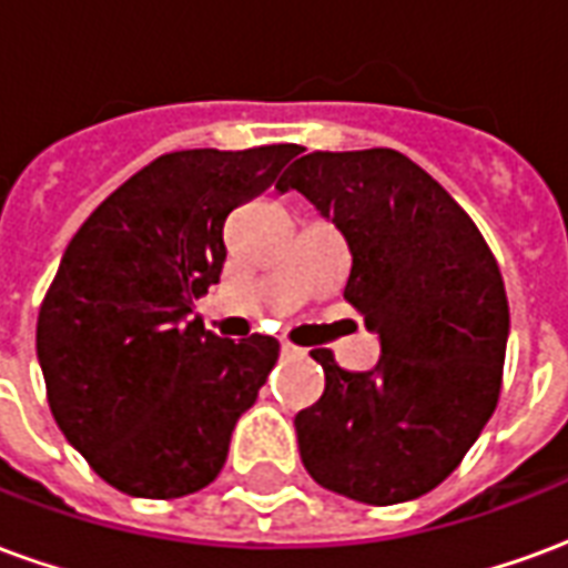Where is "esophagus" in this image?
Wrapping results in <instances>:
<instances>
[{"instance_id":"obj_1","label":"esophagus","mask_w":568,"mask_h":568,"mask_svg":"<svg viewBox=\"0 0 568 568\" xmlns=\"http://www.w3.org/2000/svg\"><path fill=\"white\" fill-rule=\"evenodd\" d=\"M280 353H283V356H301L304 349H297V346H292V344H283L280 346Z\"/></svg>"}]
</instances>
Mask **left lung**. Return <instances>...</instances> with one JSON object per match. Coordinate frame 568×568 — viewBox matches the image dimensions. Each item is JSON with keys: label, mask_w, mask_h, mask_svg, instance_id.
Instances as JSON below:
<instances>
[{"label": "left lung", "mask_w": 568, "mask_h": 568, "mask_svg": "<svg viewBox=\"0 0 568 568\" xmlns=\"http://www.w3.org/2000/svg\"><path fill=\"white\" fill-rule=\"evenodd\" d=\"M295 187L349 246L344 297L381 341L371 371L313 349L325 393L295 417L320 487L365 505H398L450 475L496 410L508 346L499 264L465 210L393 149L313 151Z\"/></svg>", "instance_id": "1"}]
</instances>
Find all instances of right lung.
Masks as SVG:
<instances>
[{
    "mask_svg": "<svg viewBox=\"0 0 568 568\" xmlns=\"http://www.w3.org/2000/svg\"><path fill=\"white\" fill-rule=\"evenodd\" d=\"M297 145L163 154L91 212L36 325L48 405L105 484L179 499L212 484L280 344H240L187 316L219 283L224 222L273 185Z\"/></svg>",
    "mask_w": 568,
    "mask_h": 568,
    "instance_id": "1",
    "label": "right lung"
}]
</instances>
